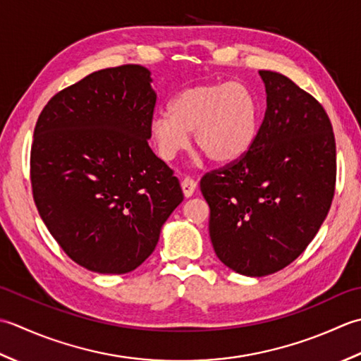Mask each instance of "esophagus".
I'll return each instance as SVG.
<instances>
[{
  "label": "esophagus",
  "instance_id": "esophagus-1",
  "mask_svg": "<svg viewBox=\"0 0 361 361\" xmlns=\"http://www.w3.org/2000/svg\"><path fill=\"white\" fill-rule=\"evenodd\" d=\"M180 185H182V191H183V195H185V197L193 196L195 190H196V180H193L191 178H185L182 180Z\"/></svg>",
  "mask_w": 361,
  "mask_h": 361
}]
</instances>
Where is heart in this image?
Returning a JSON list of instances; mask_svg holds the SVG:
<instances>
[{"mask_svg": "<svg viewBox=\"0 0 361 361\" xmlns=\"http://www.w3.org/2000/svg\"><path fill=\"white\" fill-rule=\"evenodd\" d=\"M149 138L159 157L171 161L195 145L213 164H231L251 148L259 130V104L241 82H205L179 92L168 112L154 115Z\"/></svg>", "mask_w": 361, "mask_h": 361, "instance_id": "1", "label": "heart"}]
</instances>
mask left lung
Segmentation results:
<instances>
[{"instance_id":"8db88e82","label":"left lung","mask_w":361,"mask_h":361,"mask_svg":"<svg viewBox=\"0 0 361 361\" xmlns=\"http://www.w3.org/2000/svg\"><path fill=\"white\" fill-rule=\"evenodd\" d=\"M259 73L267 112L252 146L200 183L218 259L251 277L281 271L305 251L336 182L335 135L324 107L281 73Z\"/></svg>"}]
</instances>
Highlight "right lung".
Instances as JSON below:
<instances>
[{"label":"right lung","instance_id":"add662e5","mask_svg":"<svg viewBox=\"0 0 361 361\" xmlns=\"http://www.w3.org/2000/svg\"><path fill=\"white\" fill-rule=\"evenodd\" d=\"M142 65L104 68L56 93L31 146L32 196L73 262L99 274L134 271L183 201L148 145L157 97Z\"/></svg>","mask_w":361,"mask_h":361}]
</instances>
